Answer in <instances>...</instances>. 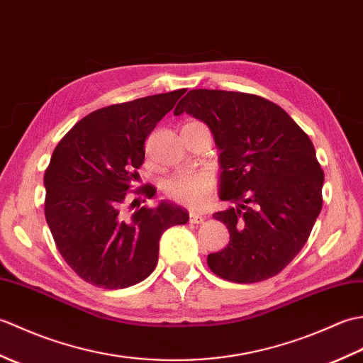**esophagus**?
<instances>
[{"label":"esophagus","instance_id":"esophagus-1","mask_svg":"<svg viewBox=\"0 0 363 363\" xmlns=\"http://www.w3.org/2000/svg\"><path fill=\"white\" fill-rule=\"evenodd\" d=\"M206 217H203L201 213H190V223H195V225H201L204 223Z\"/></svg>","mask_w":363,"mask_h":363}]
</instances>
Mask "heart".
<instances>
[{"instance_id":"obj_1","label":"heart","mask_w":363,"mask_h":363,"mask_svg":"<svg viewBox=\"0 0 363 363\" xmlns=\"http://www.w3.org/2000/svg\"><path fill=\"white\" fill-rule=\"evenodd\" d=\"M215 179L209 172H181L169 176L164 182V191L172 201L191 209L206 204L212 195Z\"/></svg>"}]
</instances>
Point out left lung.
Masks as SVG:
<instances>
[{
    "mask_svg": "<svg viewBox=\"0 0 363 363\" xmlns=\"http://www.w3.org/2000/svg\"><path fill=\"white\" fill-rule=\"evenodd\" d=\"M211 128L220 152V199L229 243L207 256L221 279L252 284L281 273L309 238L323 206L325 173L313 143L282 107L242 91L190 90L174 115Z\"/></svg>",
    "mask_w": 363,
    "mask_h": 363,
    "instance_id": "8db88e82",
    "label": "left lung"
}]
</instances>
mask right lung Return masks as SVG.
Segmentation results:
<instances>
[{
  "label": "right lung",
  "instance_id": "add662e5",
  "mask_svg": "<svg viewBox=\"0 0 363 363\" xmlns=\"http://www.w3.org/2000/svg\"><path fill=\"white\" fill-rule=\"evenodd\" d=\"M186 89L112 104L89 113L57 143L45 169V218L60 256L81 279L126 289L157 265L159 240L186 225L189 212L173 203L142 206L154 196L138 187L145 140ZM142 203H145V199Z\"/></svg>",
  "mask_w": 363,
  "mask_h": 363
}]
</instances>
